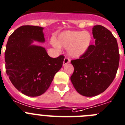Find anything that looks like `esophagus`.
<instances>
[{
    "label": "esophagus",
    "mask_w": 125,
    "mask_h": 125,
    "mask_svg": "<svg viewBox=\"0 0 125 125\" xmlns=\"http://www.w3.org/2000/svg\"><path fill=\"white\" fill-rule=\"evenodd\" d=\"M70 60L69 58H68L67 57H65L63 60V65H65L66 64H67L68 63H70Z\"/></svg>",
    "instance_id": "esophagus-1"
}]
</instances>
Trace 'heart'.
Instances as JSON below:
<instances>
[{
    "instance_id": "1",
    "label": "heart",
    "mask_w": 125,
    "mask_h": 125,
    "mask_svg": "<svg viewBox=\"0 0 125 125\" xmlns=\"http://www.w3.org/2000/svg\"><path fill=\"white\" fill-rule=\"evenodd\" d=\"M92 36L88 31H66L62 32L56 41L52 39L51 43L57 49L67 48L69 56L78 58L86 53L92 44Z\"/></svg>"
}]
</instances>
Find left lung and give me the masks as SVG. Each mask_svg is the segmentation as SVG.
Instances as JSON below:
<instances>
[{
	"label": "left lung",
	"instance_id": "8db88e82",
	"mask_svg": "<svg viewBox=\"0 0 125 125\" xmlns=\"http://www.w3.org/2000/svg\"><path fill=\"white\" fill-rule=\"evenodd\" d=\"M95 44L85 55L72 60L74 68L70 80L81 95L93 97L103 93L115 79L120 62L118 43L110 31L103 26L93 28Z\"/></svg>",
	"mask_w": 125,
	"mask_h": 125
}]
</instances>
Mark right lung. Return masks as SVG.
<instances>
[{
    "label": "right lung",
    "mask_w": 125,
    "mask_h": 125,
    "mask_svg": "<svg viewBox=\"0 0 125 125\" xmlns=\"http://www.w3.org/2000/svg\"><path fill=\"white\" fill-rule=\"evenodd\" d=\"M42 27L22 26L14 31L5 52L6 73L14 86L28 96L36 97L49 88L61 69L64 56L52 58L44 47L32 44L45 42Z\"/></svg>",
    "instance_id": "right-lung-1"
}]
</instances>
